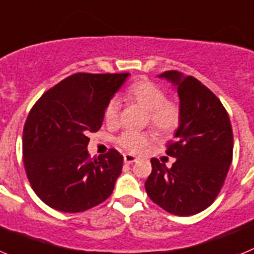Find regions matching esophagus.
Masks as SVG:
<instances>
[{"mask_svg":"<svg viewBox=\"0 0 254 254\" xmlns=\"http://www.w3.org/2000/svg\"><path fill=\"white\" fill-rule=\"evenodd\" d=\"M138 161V158H136L135 155H131V154H125L124 155V162L125 163L130 164V163H134V162Z\"/></svg>","mask_w":254,"mask_h":254,"instance_id":"34e87169","label":"esophagus"}]
</instances>
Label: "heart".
I'll list each match as a JSON object with an SVG mask.
<instances>
[{
    "instance_id": "1",
    "label": "heart",
    "mask_w": 254,
    "mask_h": 254,
    "mask_svg": "<svg viewBox=\"0 0 254 254\" xmlns=\"http://www.w3.org/2000/svg\"><path fill=\"white\" fill-rule=\"evenodd\" d=\"M127 97L140 105L148 111V122L157 131L170 134L180 125L181 111L180 106L173 101L167 100V95L159 86L148 79L136 81L127 88ZM120 101L113 97L105 106L104 119L107 125L115 127L119 123ZM154 140L153 134L148 131L127 130L118 138L119 145L132 154H140Z\"/></svg>"
}]
</instances>
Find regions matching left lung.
Wrapping results in <instances>:
<instances>
[{"instance_id": "1", "label": "left lung", "mask_w": 254, "mask_h": 254, "mask_svg": "<svg viewBox=\"0 0 254 254\" xmlns=\"http://www.w3.org/2000/svg\"><path fill=\"white\" fill-rule=\"evenodd\" d=\"M177 87L181 120L166 153L175 157L171 168L157 158L145 181L150 200L173 215L202 211L220 192L233 159L229 115L206 86L177 70L159 74Z\"/></svg>"}]
</instances>
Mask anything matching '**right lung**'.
Wrapping results in <instances>:
<instances>
[{"label":"right lung","mask_w":254,"mask_h":254,"mask_svg":"<svg viewBox=\"0 0 254 254\" xmlns=\"http://www.w3.org/2000/svg\"><path fill=\"white\" fill-rule=\"evenodd\" d=\"M129 73H76L48 90L29 113L22 157L34 192L62 212H81L113 193L123 155L90 158L88 134L101 127L105 106Z\"/></svg>","instance_id":"obj_1"}]
</instances>
